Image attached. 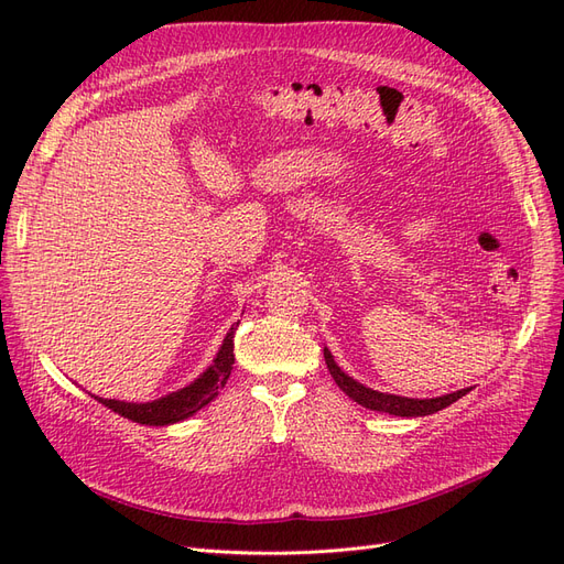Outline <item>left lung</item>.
<instances>
[{
	"label": "left lung",
	"instance_id": "obj_1",
	"mask_svg": "<svg viewBox=\"0 0 564 564\" xmlns=\"http://www.w3.org/2000/svg\"><path fill=\"white\" fill-rule=\"evenodd\" d=\"M324 362H327L329 373H332V379L336 381V386L344 390L352 402L371 409V412H386V414H392V416H429V414L440 412V409L449 406L458 398H464L466 392H470V388H460L456 392H447V395L423 398V400L390 395V392L367 388L365 383L348 377V373L334 362V355H332L329 348H324Z\"/></svg>",
	"mask_w": 564,
	"mask_h": 564
}]
</instances>
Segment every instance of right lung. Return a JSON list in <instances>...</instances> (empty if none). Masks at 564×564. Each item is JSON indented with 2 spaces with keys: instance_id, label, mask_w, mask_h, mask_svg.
<instances>
[{
  "instance_id": "1",
  "label": "right lung",
  "mask_w": 564,
  "mask_h": 564,
  "mask_svg": "<svg viewBox=\"0 0 564 564\" xmlns=\"http://www.w3.org/2000/svg\"><path fill=\"white\" fill-rule=\"evenodd\" d=\"M237 324L240 322H235L228 329L224 344H220L212 365L185 388H178L176 392H169V395L150 400V402H124V400H108L98 395H91V398L112 409L115 414L143 425H169V423L191 419L193 414L199 412L202 406H207L218 395V390L226 386L230 377L232 365H235L232 348H235Z\"/></svg>"
}]
</instances>
